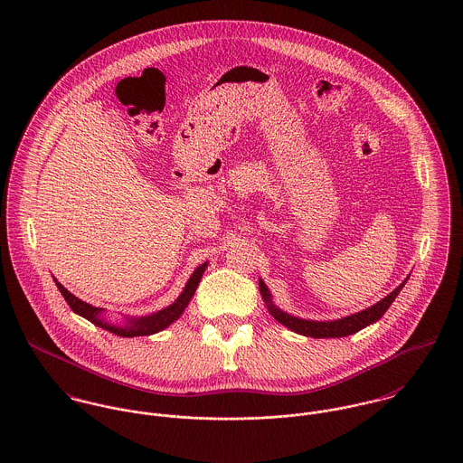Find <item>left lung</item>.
<instances>
[{
  "mask_svg": "<svg viewBox=\"0 0 463 463\" xmlns=\"http://www.w3.org/2000/svg\"><path fill=\"white\" fill-rule=\"evenodd\" d=\"M408 279V278H406ZM406 279L394 288L387 298H383L382 301H378L376 305L362 310V312H356L353 316H347V317H342V319H336V321H308V319H299V317H294L283 310H279L274 303H272V298H270V292L269 288L265 287L264 281L260 279L259 287H260V294L264 298L265 305L270 312V316L283 326H287L288 330L296 331L299 335H305V336H314V338H338V336H347V335H353L356 331L364 330L365 326L376 323L378 319L383 317V314L389 310V307L394 303V299L397 298V294L401 292V288L404 287Z\"/></svg>",
  "mask_w": 463,
  "mask_h": 463,
  "instance_id": "obj_1",
  "label": "left lung"
}]
</instances>
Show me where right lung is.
Wrapping results in <instances>:
<instances>
[{"mask_svg":"<svg viewBox=\"0 0 463 463\" xmlns=\"http://www.w3.org/2000/svg\"><path fill=\"white\" fill-rule=\"evenodd\" d=\"M204 267H206V262L199 265L198 269L193 272V276L189 278V281H187L184 292L178 296V299H176L173 305H169L167 308L158 310V312H155V314H151V316L130 317L125 325H112V323H109V321L103 317V308H96V307H92V305H89V303L78 299L76 296H72V294L67 290L62 283L57 281V278H53V279H55V285L59 287L61 294L64 296L67 305L71 307V310H72L74 314L85 317L87 321H90L92 325H96V326H99V328H103V330L116 333V335H119V336H128V338H132V336H146V335H153V333H156V331L165 330V328L171 326L176 319H180V316L184 314V310L187 308L189 301L193 299V296H194V292H196V288H198L199 279H201V276H203V272H204Z\"/></svg>","mask_w":463,"mask_h":463,"instance_id":"right-lung-1","label":"right lung"}]
</instances>
